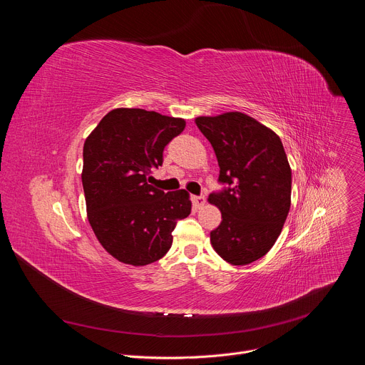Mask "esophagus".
Masks as SVG:
<instances>
[{
  "label": "esophagus",
  "mask_w": 365,
  "mask_h": 365,
  "mask_svg": "<svg viewBox=\"0 0 365 365\" xmlns=\"http://www.w3.org/2000/svg\"><path fill=\"white\" fill-rule=\"evenodd\" d=\"M205 196H192V203L195 210H200V207L205 205Z\"/></svg>",
  "instance_id": "34e87169"
}]
</instances>
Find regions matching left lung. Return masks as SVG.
<instances>
[{
    "instance_id": "1",
    "label": "left lung",
    "mask_w": 365,
    "mask_h": 365,
    "mask_svg": "<svg viewBox=\"0 0 365 365\" xmlns=\"http://www.w3.org/2000/svg\"><path fill=\"white\" fill-rule=\"evenodd\" d=\"M195 123L214 147L218 180L228 185L207 197L222 215L211 244L227 263L250 264L274 245L290 210L292 170L282 140L238 111Z\"/></svg>"
}]
</instances>
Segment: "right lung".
<instances>
[{
    "instance_id": "add662e5",
    "label": "right lung",
    "mask_w": 365,
    "mask_h": 365,
    "mask_svg": "<svg viewBox=\"0 0 365 365\" xmlns=\"http://www.w3.org/2000/svg\"><path fill=\"white\" fill-rule=\"evenodd\" d=\"M186 121L140 108H115L83 144L82 185L88 221L101 245L135 267L158 262L172 247L178 220L190 214L185 189L168 192L147 183L163 163V150Z\"/></svg>"
}]
</instances>
